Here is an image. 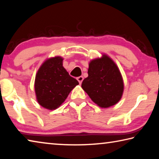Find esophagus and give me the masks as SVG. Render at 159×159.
<instances>
[{
  "mask_svg": "<svg viewBox=\"0 0 159 159\" xmlns=\"http://www.w3.org/2000/svg\"><path fill=\"white\" fill-rule=\"evenodd\" d=\"M77 80H78V81L79 82L80 84H81L82 82H83V77L81 76H79V77H78L77 78Z\"/></svg>",
  "mask_w": 159,
  "mask_h": 159,
  "instance_id": "1",
  "label": "esophagus"
}]
</instances>
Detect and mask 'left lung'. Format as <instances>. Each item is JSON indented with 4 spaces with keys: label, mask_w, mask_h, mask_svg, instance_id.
<instances>
[{
    "label": "left lung",
    "mask_w": 159,
    "mask_h": 159,
    "mask_svg": "<svg viewBox=\"0 0 159 159\" xmlns=\"http://www.w3.org/2000/svg\"><path fill=\"white\" fill-rule=\"evenodd\" d=\"M88 76L82 88L91 99L102 108L114 105L121 98L123 82L117 66L107 55L90 61Z\"/></svg>",
    "instance_id": "obj_1"
}]
</instances>
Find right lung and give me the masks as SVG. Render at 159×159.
I'll return each mask as SVG.
<instances>
[{
	"instance_id": "add662e5",
	"label": "right lung",
	"mask_w": 159,
	"mask_h": 159,
	"mask_svg": "<svg viewBox=\"0 0 159 159\" xmlns=\"http://www.w3.org/2000/svg\"><path fill=\"white\" fill-rule=\"evenodd\" d=\"M63 59L55 57L43 64L35 80L38 102L48 109H57L79 82L62 66Z\"/></svg>"
}]
</instances>
